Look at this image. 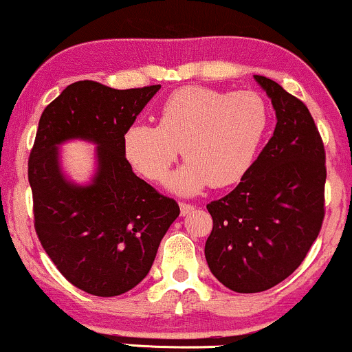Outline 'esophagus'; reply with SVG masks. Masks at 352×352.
I'll list each match as a JSON object with an SVG mask.
<instances>
[{"label": "esophagus", "instance_id": "esophagus-1", "mask_svg": "<svg viewBox=\"0 0 352 352\" xmlns=\"http://www.w3.org/2000/svg\"><path fill=\"white\" fill-rule=\"evenodd\" d=\"M192 210H194V206H192V204H187V202H180V212H182V215H187V214H190Z\"/></svg>", "mask_w": 352, "mask_h": 352}]
</instances>
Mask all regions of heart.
I'll return each instance as SVG.
<instances>
[{
  "mask_svg": "<svg viewBox=\"0 0 352 352\" xmlns=\"http://www.w3.org/2000/svg\"><path fill=\"white\" fill-rule=\"evenodd\" d=\"M269 126V107L257 91L187 87L167 98L160 125L137 122L123 148L145 179L160 182L182 153L187 162L168 179L177 194L235 184L252 167Z\"/></svg>",
  "mask_w": 352,
  "mask_h": 352,
  "instance_id": "b5f03b06",
  "label": "heart"
}]
</instances>
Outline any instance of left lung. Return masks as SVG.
<instances>
[{
	"label": "left lung",
	"mask_w": 352,
	"mask_h": 352,
	"mask_svg": "<svg viewBox=\"0 0 352 352\" xmlns=\"http://www.w3.org/2000/svg\"><path fill=\"white\" fill-rule=\"evenodd\" d=\"M276 110V130L230 194L207 206L210 272L230 291L252 294L287 279L324 220L326 152L307 107L279 83L254 75Z\"/></svg>",
	"instance_id": "obj_1"
}]
</instances>
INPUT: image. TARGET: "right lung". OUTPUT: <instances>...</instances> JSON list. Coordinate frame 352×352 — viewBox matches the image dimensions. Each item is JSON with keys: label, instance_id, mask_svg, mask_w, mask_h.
<instances>
[{"label": "right lung", "instance_id": "right-lung-1", "mask_svg": "<svg viewBox=\"0 0 352 352\" xmlns=\"http://www.w3.org/2000/svg\"><path fill=\"white\" fill-rule=\"evenodd\" d=\"M158 90L75 82L38 123L28 160L34 230L65 279L88 294L113 297L142 283L180 214L175 200L135 175L123 148L126 129ZM68 140L97 145L88 186L73 184L60 170L57 145Z\"/></svg>", "mask_w": 352, "mask_h": 352}]
</instances>
